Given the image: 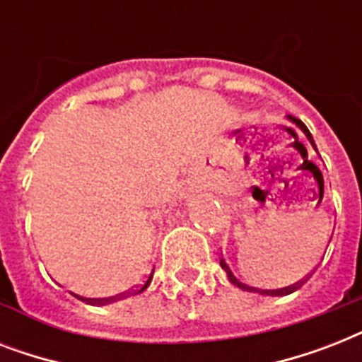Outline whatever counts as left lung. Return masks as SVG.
<instances>
[{
  "label": "left lung",
  "instance_id": "8db88e82",
  "mask_svg": "<svg viewBox=\"0 0 362 362\" xmlns=\"http://www.w3.org/2000/svg\"><path fill=\"white\" fill-rule=\"evenodd\" d=\"M287 118H289V120H291L293 124L297 125V127H300V131H303L304 135L308 136L310 144H312V146L315 148L314 136H312V133H310V131H308V127H306V125H304L303 122L298 120V118H295V116H287ZM315 150H317V148H315ZM220 264H221V269H223V270H226V272H227V278H229V281H231L233 286L240 287V289H244V291H253V293H261V295H272V297H281V295H289V293L297 291L298 287H300V286H303V284H304V280H300V281H297V284H293V286L281 287V289H259V287L246 286V284H242L240 280H237V278H235V274H233V272H231V269L227 267L226 259H223V257L220 259Z\"/></svg>",
  "mask_w": 362,
  "mask_h": 362
}]
</instances>
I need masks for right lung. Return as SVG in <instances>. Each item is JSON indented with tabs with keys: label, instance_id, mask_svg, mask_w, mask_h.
Returning <instances> with one entry per match:
<instances>
[{
	"label": "right lung",
	"instance_id": "right-lung-1",
	"mask_svg": "<svg viewBox=\"0 0 362 362\" xmlns=\"http://www.w3.org/2000/svg\"><path fill=\"white\" fill-rule=\"evenodd\" d=\"M152 274H153V270H152V272H150V276H148L146 280H144V284H142V286L139 287V289H135V291H133V293L127 291V293H122V295H116V297H109V298H84V300H86V303H90V304H109V303H112V300H118V298L125 297V295H136V293H142V291H144V289H146L148 286H150V281H152ZM76 297H78V295H76Z\"/></svg>",
	"mask_w": 362,
	"mask_h": 362
}]
</instances>
